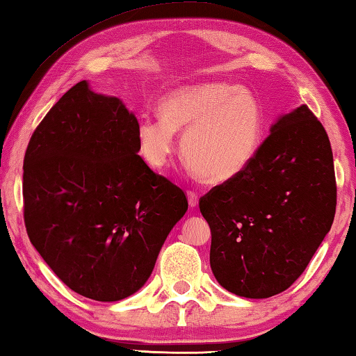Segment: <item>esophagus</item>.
Masks as SVG:
<instances>
[{
	"label": "esophagus",
	"instance_id": "esophagus-1",
	"mask_svg": "<svg viewBox=\"0 0 356 356\" xmlns=\"http://www.w3.org/2000/svg\"><path fill=\"white\" fill-rule=\"evenodd\" d=\"M186 196H188V206H190L191 209L197 207V202H200V197H197L196 193H195V191H188V193H186Z\"/></svg>",
	"mask_w": 356,
	"mask_h": 356
}]
</instances>
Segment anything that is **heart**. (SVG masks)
<instances>
[{
	"label": "heart",
	"mask_w": 356,
	"mask_h": 356,
	"mask_svg": "<svg viewBox=\"0 0 356 356\" xmlns=\"http://www.w3.org/2000/svg\"><path fill=\"white\" fill-rule=\"evenodd\" d=\"M160 118L144 116L136 127L138 152L154 170L165 168L182 136L184 159L197 179L226 184L246 171L261 149L265 116L250 89L226 81L188 84L166 92Z\"/></svg>",
	"instance_id": "obj_1"
}]
</instances>
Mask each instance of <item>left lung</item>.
Segmentation results:
<instances>
[{
	"label": "left lung",
	"instance_id": "obj_1",
	"mask_svg": "<svg viewBox=\"0 0 356 356\" xmlns=\"http://www.w3.org/2000/svg\"><path fill=\"white\" fill-rule=\"evenodd\" d=\"M210 267L226 291L268 298L305 272L336 212L333 152L306 105L281 114L252 163L201 197Z\"/></svg>",
	"mask_w": 356,
	"mask_h": 356
}]
</instances>
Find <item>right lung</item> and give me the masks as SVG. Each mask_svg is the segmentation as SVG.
<instances>
[{
  "label": "right lung",
  "instance_id": "obj_1",
  "mask_svg": "<svg viewBox=\"0 0 356 356\" xmlns=\"http://www.w3.org/2000/svg\"><path fill=\"white\" fill-rule=\"evenodd\" d=\"M138 119L84 80L48 111L23 161L28 237L72 291L95 301L146 284L185 193L138 155Z\"/></svg>",
  "mask_w": 356,
  "mask_h": 356
}]
</instances>
